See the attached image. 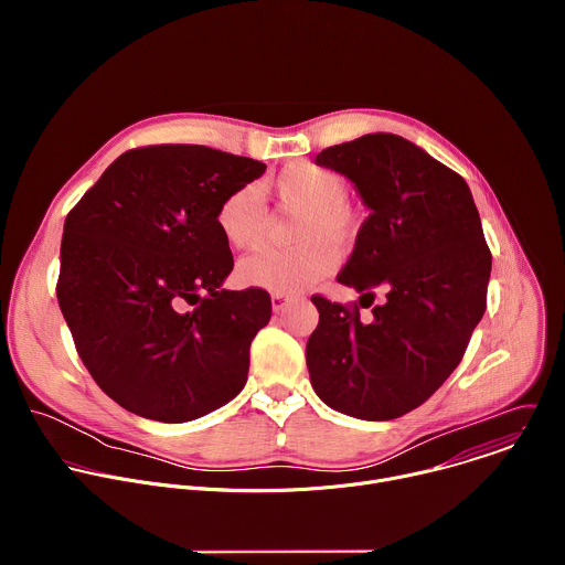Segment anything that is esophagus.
Returning <instances> with one entry per match:
<instances>
[{"instance_id":"1","label":"esophagus","mask_w":565,"mask_h":565,"mask_svg":"<svg viewBox=\"0 0 565 565\" xmlns=\"http://www.w3.org/2000/svg\"><path fill=\"white\" fill-rule=\"evenodd\" d=\"M270 299H273V310L279 312V310H284L295 299V295H290V292H273Z\"/></svg>"}]
</instances>
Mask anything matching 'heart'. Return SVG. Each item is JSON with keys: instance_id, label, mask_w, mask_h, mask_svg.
Segmentation results:
<instances>
[{"instance_id": "obj_1", "label": "heart", "mask_w": 565, "mask_h": 565, "mask_svg": "<svg viewBox=\"0 0 565 565\" xmlns=\"http://www.w3.org/2000/svg\"><path fill=\"white\" fill-rule=\"evenodd\" d=\"M266 190L284 212L297 214L290 232L297 246L268 248L241 259L238 279L273 292H295L324 279L338 262L335 246L351 244L362 223L358 205L347 196L344 179L310 160H295L266 183ZM216 225L236 250L262 246L268 214L259 188L244 185L227 192L216 207Z\"/></svg>"}]
</instances>
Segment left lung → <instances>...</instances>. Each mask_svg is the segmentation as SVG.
<instances>
[{
  "label": "left lung",
  "instance_id": "left-lung-1",
  "mask_svg": "<svg viewBox=\"0 0 565 565\" xmlns=\"http://www.w3.org/2000/svg\"><path fill=\"white\" fill-rule=\"evenodd\" d=\"M317 166L351 179L371 210L338 281L371 299L380 287L385 301L364 322L358 301L310 297V384L347 416L393 420L460 364L488 308L492 253L465 179L405 138L366 134L319 151Z\"/></svg>",
  "mask_w": 565,
  "mask_h": 565
}]
</instances>
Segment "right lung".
<instances>
[{
    "label": "right lung",
    "instance_id": "obj_1",
    "mask_svg": "<svg viewBox=\"0 0 565 565\" xmlns=\"http://www.w3.org/2000/svg\"><path fill=\"white\" fill-rule=\"evenodd\" d=\"M264 172L203 145L136 147L66 214L60 310L79 360L122 409L188 423L246 386L273 303L262 288H221L234 262L216 207Z\"/></svg>",
    "mask_w": 565,
    "mask_h": 565
}]
</instances>
